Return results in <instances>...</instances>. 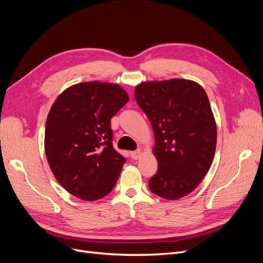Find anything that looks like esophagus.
<instances>
[{"mask_svg":"<svg viewBox=\"0 0 263 263\" xmlns=\"http://www.w3.org/2000/svg\"><path fill=\"white\" fill-rule=\"evenodd\" d=\"M140 156H141V150L140 149L130 153V157H132V159H134V160H138V159L140 158Z\"/></svg>","mask_w":263,"mask_h":263,"instance_id":"34e87169","label":"esophagus"}]
</instances>
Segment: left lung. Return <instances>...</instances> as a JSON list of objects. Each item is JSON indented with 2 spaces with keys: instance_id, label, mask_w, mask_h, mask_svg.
Masks as SVG:
<instances>
[{
  "instance_id": "left-lung-1",
  "label": "left lung",
  "mask_w": 263,
  "mask_h": 263,
  "mask_svg": "<svg viewBox=\"0 0 263 263\" xmlns=\"http://www.w3.org/2000/svg\"><path fill=\"white\" fill-rule=\"evenodd\" d=\"M135 99L155 134L158 170L148 182L150 191L170 201L186 196L208 174L216 149L208 94L192 80L171 79L139 83Z\"/></svg>"
}]
</instances>
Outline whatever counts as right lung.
Wrapping results in <instances>:
<instances>
[{
    "label": "right lung",
    "instance_id": "right-lung-1",
    "mask_svg": "<svg viewBox=\"0 0 263 263\" xmlns=\"http://www.w3.org/2000/svg\"><path fill=\"white\" fill-rule=\"evenodd\" d=\"M129 98L115 83L69 86L47 116L45 153L54 178L70 194L92 202L115 186L125 158L112 146L110 118Z\"/></svg>",
    "mask_w": 263,
    "mask_h": 263
}]
</instances>
